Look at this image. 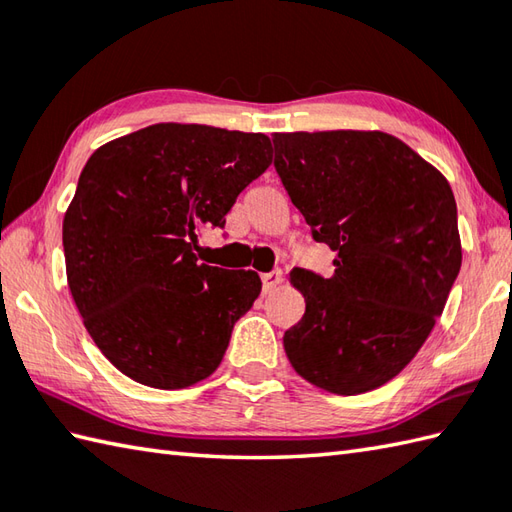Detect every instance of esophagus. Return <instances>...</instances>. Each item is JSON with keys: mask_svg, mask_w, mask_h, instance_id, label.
<instances>
[{"mask_svg": "<svg viewBox=\"0 0 512 512\" xmlns=\"http://www.w3.org/2000/svg\"><path fill=\"white\" fill-rule=\"evenodd\" d=\"M281 270H273V273H264L262 275V284H264V292H273L279 284H281Z\"/></svg>", "mask_w": 512, "mask_h": 512, "instance_id": "34e87169", "label": "esophagus"}]
</instances>
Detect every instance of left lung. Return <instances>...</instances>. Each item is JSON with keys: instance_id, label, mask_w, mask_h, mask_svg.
I'll return each mask as SVG.
<instances>
[{"instance_id": "left-lung-1", "label": "left lung", "mask_w": 512, "mask_h": 512, "mask_svg": "<svg viewBox=\"0 0 512 512\" xmlns=\"http://www.w3.org/2000/svg\"><path fill=\"white\" fill-rule=\"evenodd\" d=\"M275 169L334 275L295 268L306 314L284 334L295 372L330 394L389 383L427 341L462 266L447 178L385 132L275 134Z\"/></svg>"}]
</instances>
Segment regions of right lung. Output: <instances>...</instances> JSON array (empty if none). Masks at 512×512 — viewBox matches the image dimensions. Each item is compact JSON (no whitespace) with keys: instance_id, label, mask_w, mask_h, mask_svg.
Returning a JSON list of instances; mask_svg holds the SVG:
<instances>
[{"instance_id":"add662e5","label":"right lung","mask_w":512,"mask_h":512,"mask_svg":"<svg viewBox=\"0 0 512 512\" xmlns=\"http://www.w3.org/2000/svg\"><path fill=\"white\" fill-rule=\"evenodd\" d=\"M270 162L266 134L182 123L149 125L90 156L63 217L65 275L85 330L118 372L182 389L222 363L262 279L198 264L195 231L224 226Z\"/></svg>"}]
</instances>
